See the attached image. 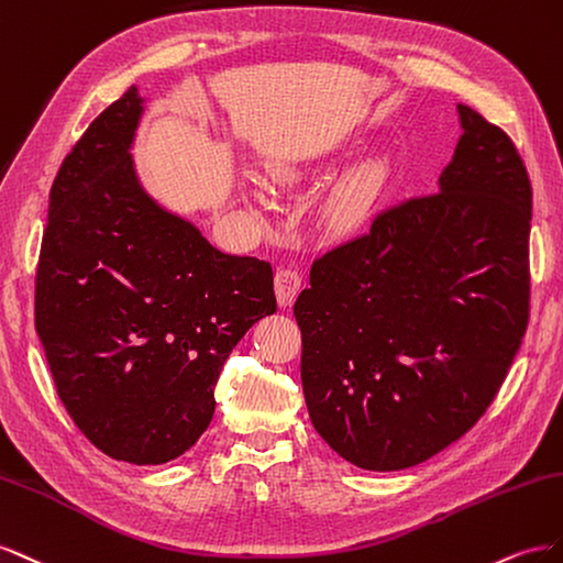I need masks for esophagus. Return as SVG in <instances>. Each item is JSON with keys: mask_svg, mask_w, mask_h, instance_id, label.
Returning a JSON list of instances; mask_svg holds the SVG:
<instances>
[{"mask_svg": "<svg viewBox=\"0 0 563 563\" xmlns=\"http://www.w3.org/2000/svg\"><path fill=\"white\" fill-rule=\"evenodd\" d=\"M301 290V276L295 268H280L276 273V297L280 307H292Z\"/></svg>", "mask_w": 563, "mask_h": 563, "instance_id": "esophagus-1", "label": "esophagus"}]
</instances>
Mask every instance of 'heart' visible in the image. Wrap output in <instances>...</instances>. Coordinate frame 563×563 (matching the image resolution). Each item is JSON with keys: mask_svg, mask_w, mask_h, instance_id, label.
<instances>
[{"mask_svg": "<svg viewBox=\"0 0 563 563\" xmlns=\"http://www.w3.org/2000/svg\"><path fill=\"white\" fill-rule=\"evenodd\" d=\"M271 179L276 184H287L295 176V167L290 165H276L268 169ZM382 190V176L375 169H363L334 192L328 202V219L334 227H353V223L361 221L367 210H371L375 198ZM260 200H264L260 196Z\"/></svg>", "mask_w": 563, "mask_h": 563, "instance_id": "1", "label": "heart"}]
</instances>
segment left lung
<instances>
[{"mask_svg": "<svg viewBox=\"0 0 563 563\" xmlns=\"http://www.w3.org/2000/svg\"><path fill=\"white\" fill-rule=\"evenodd\" d=\"M439 190L318 256L295 301L309 417L361 470H408L500 391L531 313V179L470 106Z\"/></svg>", "mask_w": 563, "mask_h": 563, "instance_id": "left-lung-1", "label": "left lung"}]
</instances>
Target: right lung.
Here are the masks:
<instances>
[{
	"label": "right lung",
	"instance_id": "right-lung-1",
	"mask_svg": "<svg viewBox=\"0 0 563 563\" xmlns=\"http://www.w3.org/2000/svg\"><path fill=\"white\" fill-rule=\"evenodd\" d=\"M130 87L63 159L35 278V328L77 429L112 460L163 464L214 415L233 346L276 313L273 268L212 247L141 188Z\"/></svg>",
	"mask_w": 563,
	"mask_h": 563
}]
</instances>
